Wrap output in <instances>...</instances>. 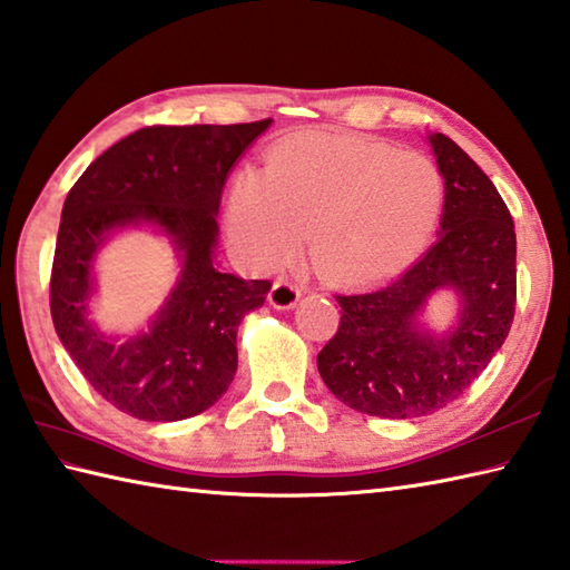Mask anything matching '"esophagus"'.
I'll return each mask as SVG.
<instances>
[{
  "instance_id": "34e87169",
  "label": "esophagus",
  "mask_w": 570,
  "mask_h": 570,
  "mask_svg": "<svg viewBox=\"0 0 570 570\" xmlns=\"http://www.w3.org/2000/svg\"><path fill=\"white\" fill-rule=\"evenodd\" d=\"M299 295H302V289L297 283L289 281V277H277V281L273 283L268 299H271V305L277 309H289L297 305Z\"/></svg>"
}]
</instances>
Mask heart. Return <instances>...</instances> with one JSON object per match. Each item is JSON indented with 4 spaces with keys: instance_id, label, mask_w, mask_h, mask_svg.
Wrapping results in <instances>:
<instances>
[{
    "instance_id": "obj_1",
    "label": "heart",
    "mask_w": 570,
    "mask_h": 570,
    "mask_svg": "<svg viewBox=\"0 0 570 570\" xmlns=\"http://www.w3.org/2000/svg\"><path fill=\"white\" fill-rule=\"evenodd\" d=\"M443 177L431 157L371 139L312 132L277 145L263 177L243 171L228 191L236 250L273 268L309 238L332 283H371L405 268L431 238Z\"/></svg>"
}]
</instances>
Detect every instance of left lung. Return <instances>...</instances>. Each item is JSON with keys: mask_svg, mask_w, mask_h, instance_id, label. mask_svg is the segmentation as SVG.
Instances as JSON below:
<instances>
[{"mask_svg": "<svg viewBox=\"0 0 570 570\" xmlns=\"http://www.w3.org/2000/svg\"><path fill=\"white\" fill-rule=\"evenodd\" d=\"M428 139L445 179L438 240L396 281L334 295L340 330L317 354L327 389L366 415L421 417L445 409L492 362L514 320L512 214L468 153L440 132ZM440 288L461 299L459 320L443 335L420 320Z\"/></svg>", "mask_w": 570, "mask_h": 570, "instance_id": "8db88e82", "label": "left lung"}]
</instances>
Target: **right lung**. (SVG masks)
<instances>
[{"label": "right lung", "mask_w": 570, "mask_h": 570, "mask_svg": "<svg viewBox=\"0 0 570 570\" xmlns=\"http://www.w3.org/2000/svg\"><path fill=\"white\" fill-rule=\"evenodd\" d=\"M273 120L142 127L106 149L68 191L51 268V320L80 374L115 409L149 423L184 421L224 396L238 368L236 332L271 281L214 263L220 191ZM155 225L183 261L180 281L139 335L118 341L87 320L91 263L110 233Z\"/></svg>", "instance_id": "obj_1"}]
</instances>
